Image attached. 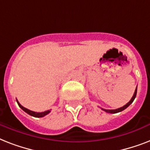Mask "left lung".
Here are the masks:
<instances>
[{
    "label": "left lung",
    "mask_w": 150,
    "mask_h": 150,
    "mask_svg": "<svg viewBox=\"0 0 150 150\" xmlns=\"http://www.w3.org/2000/svg\"><path fill=\"white\" fill-rule=\"evenodd\" d=\"M136 93H137V86H136V89H135V90L134 95H133V96L132 97L131 100L128 103H126L125 106H123V107H120V108H117V109H115V110H106V109H103V108H101V109H102L103 110H104L105 112H107V113H110V114H115V113H118V112L122 111V110H124L125 109H126V108H127V107H128V106H129V105H130L133 101H134L135 96H136Z\"/></svg>",
    "instance_id": "left-lung-1"
}]
</instances>
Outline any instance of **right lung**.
I'll return each instance as SVG.
<instances>
[{
    "label": "right lung",
    "mask_w": 150,
    "mask_h": 150,
    "mask_svg": "<svg viewBox=\"0 0 150 150\" xmlns=\"http://www.w3.org/2000/svg\"><path fill=\"white\" fill-rule=\"evenodd\" d=\"M16 101H17L18 106H19V107H21V108H22V109L23 110H24L25 113H27V114H29V115H31V116L35 117H44L45 115L48 114L50 112V110H46V111L40 112V113H38V112L32 111V110H30L27 109V108H25V107H22V105L19 103V102L18 101V100H16Z\"/></svg>",
    "instance_id": "right-lung-1"
}]
</instances>
